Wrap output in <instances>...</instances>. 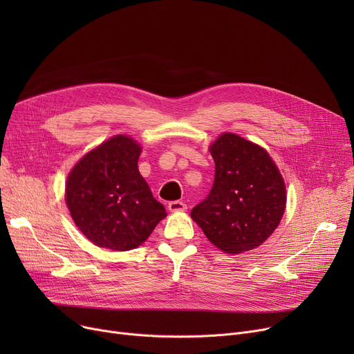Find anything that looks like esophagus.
<instances>
[{"label":"esophagus","mask_w":354,"mask_h":354,"mask_svg":"<svg viewBox=\"0 0 354 354\" xmlns=\"http://www.w3.org/2000/svg\"><path fill=\"white\" fill-rule=\"evenodd\" d=\"M167 208H169L171 212H183L187 211V203H183L182 201H172L169 202V205H167Z\"/></svg>","instance_id":"obj_1"}]
</instances>
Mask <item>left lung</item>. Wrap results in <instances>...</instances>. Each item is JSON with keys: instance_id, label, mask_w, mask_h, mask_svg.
<instances>
[{"instance_id": "left-lung-1", "label": "left lung", "mask_w": 354, "mask_h": 354, "mask_svg": "<svg viewBox=\"0 0 354 354\" xmlns=\"http://www.w3.org/2000/svg\"><path fill=\"white\" fill-rule=\"evenodd\" d=\"M214 185L191 211L211 243L227 254L250 251L274 232L286 209V185L258 145L224 133L211 146Z\"/></svg>"}]
</instances>
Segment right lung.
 <instances>
[{
  "mask_svg": "<svg viewBox=\"0 0 354 354\" xmlns=\"http://www.w3.org/2000/svg\"><path fill=\"white\" fill-rule=\"evenodd\" d=\"M140 151L133 139L118 135L88 152L67 178L71 218L97 247L133 250L166 216L139 174Z\"/></svg>",
  "mask_w": 354,
  "mask_h": 354,
  "instance_id": "1",
  "label": "right lung"
}]
</instances>
